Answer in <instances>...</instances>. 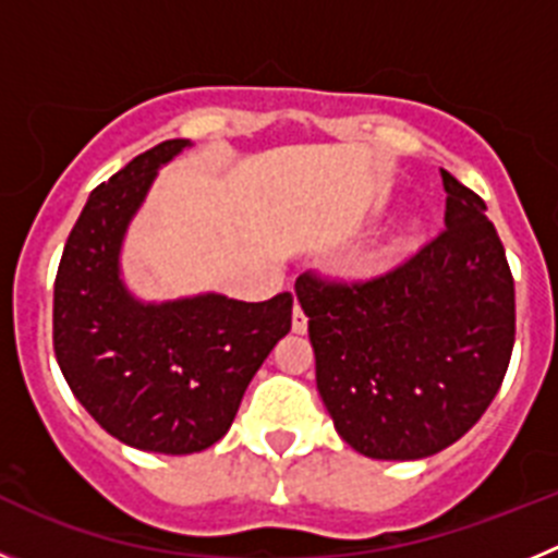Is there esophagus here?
<instances>
[{
  "label": "esophagus",
  "mask_w": 558,
  "mask_h": 558,
  "mask_svg": "<svg viewBox=\"0 0 558 558\" xmlns=\"http://www.w3.org/2000/svg\"><path fill=\"white\" fill-rule=\"evenodd\" d=\"M293 332H307V315H304V310L299 304L293 307Z\"/></svg>",
  "instance_id": "34e87169"
}]
</instances>
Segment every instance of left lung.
I'll return each mask as SVG.
<instances>
[{"label": "left lung", "mask_w": 558, "mask_h": 558, "mask_svg": "<svg viewBox=\"0 0 558 558\" xmlns=\"http://www.w3.org/2000/svg\"><path fill=\"white\" fill-rule=\"evenodd\" d=\"M441 184L447 229L405 263L295 282L335 430L377 461L456 445L500 391L514 349V276L486 204L447 170Z\"/></svg>", "instance_id": "1"}]
</instances>
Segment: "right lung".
<instances>
[{"label":"right lung","instance_id":"obj_1","mask_svg":"<svg viewBox=\"0 0 558 558\" xmlns=\"http://www.w3.org/2000/svg\"><path fill=\"white\" fill-rule=\"evenodd\" d=\"M167 140L88 195L63 245L52 347L69 388L122 445L165 456L211 447L231 427L256 368L290 332L293 295L234 302L218 293L142 304L120 279V243L165 161Z\"/></svg>","mask_w":558,"mask_h":558}]
</instances>
